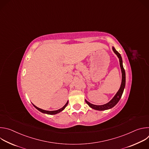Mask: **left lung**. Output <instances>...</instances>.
<instances>
[{"instance_id":"1","label":"left lung","mask_w":149,"mask_h":149,"mask_svg":"<svg viewBox=\"0 0 149 149\" xmlns=\"http://www.w3.org/2000/svg\"><path fill=\"white\" fill-rule=\"evenodd\" d=\"M112 48H113V51H114V52L116 54V55L119 58L120 65L121 71V73H122V80H121V86H120V89L118 90V91L116 93V94L114 95V97L107 104H103V105H94V104H91L90 102H88L86 100H85L86 103L90 106L91 108H92L94 110H96L102 111V110H109V109H110L114 107V106L118 103L119 100H120V98L122 96V94L123 93L124 88H125V70H124V69L123 68V65L122 58H121V55L116 50V49L114 48V47H113Z\"/></svg>"}]
</instances>
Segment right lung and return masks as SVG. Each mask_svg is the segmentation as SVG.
<instances>
[{
	"label": "right lung",
	"instance_id": "right-lung-1",
	"mask_svg": "<svg viewBox=\"0 0 149 149\" xmlns=\"http://www.w3.org/2000/svg\"><path fill=\"white\" fill-rule=\"evenodd\" d=\"M68 101H67V103L65 104V105L63 106V107H62L61 109H59V110H55V111H47V110H42V109H39V108L37 107L36 106H35L33 104H33V105L34 106V107H35L38 110H39V111H40L41 113H45V114H50V115H53V114H58V113H60L61 111H62V110H64V109H65V108L67 107V105H68Z\"/></svg>",
	"mask_w": 149,
	"mask_h": 149
}]
</instances>
